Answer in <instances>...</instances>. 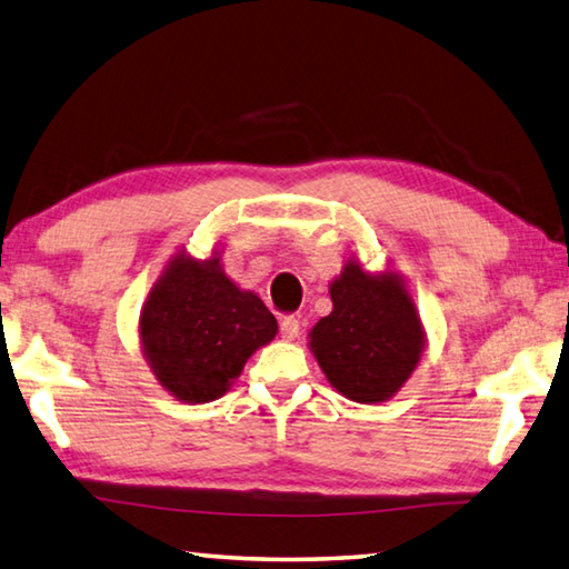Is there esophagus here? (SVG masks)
<instances>
[{"mask_svg":"<svg viewBox=\"0 0 569 569\" xmlns=\"http://www.w3.org/2000/svg\"><path fill=\"white\" fill-rule=\"evenodd\" d=\"M280 333H282V339L295 341L299 336V319L297 317H284L280 321Z\"/></svg>","mask_w":569,"mask_h":569,"instance_id":"esophagus-1","label":"esophagus"}]
</instances>
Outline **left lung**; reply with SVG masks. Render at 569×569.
<instances>
[{
    "label": "left lung",
    "instance_id": "8db88e82",
    "mask_svg": "<svg viewBox=\"0 0 569 569\" xmlns=\"http://www.w3.org/2000/svg\"><path fill=\"white\" fill-rule=\"evenodd\" d=\"M333 309L309 331V351L343 398L390 400L422 361L427 333L408 284L392 270L346 260L329 284Z\"/></svg>",
    "mask_w": 569,
    "mask_h": 569
}]
</instances>
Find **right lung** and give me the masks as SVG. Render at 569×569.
<instances>
[{"label":"right lung","instance_id":"right-lung-1","mask_svg":"<svg viewBox=\"0 0 569 569\" xmlns=\"http://www.w3.org/2000/svg\"><path fill=\"white\" fill-rule=\"evenodd\" d=\"M139 346L159 386L181 402L226 396L248 358L277 336L262 299L240 289L211 258L173 254L139 311Z\"/></svg>","mask_w":569,"mask_h":569}]
</instances>
